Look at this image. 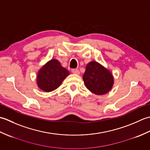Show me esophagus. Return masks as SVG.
<instances>
[{
    "instance_id": "esophagus-1",
    "label": "esophagus",
    "mask_w": 150,
    "mask_h": 150,
    "mask_svg": "<svg viewBox=\"0 0 150 150\" xmlns=\"http://www.w3.org/2000/svg\"><path fill=\"white\" fill-rule=\"evenodd\" d=\"M71 72L73 73H74V74H77V75H79V73H80V71H79L77 69H72Z\"/></svg>"
}]
</instances>
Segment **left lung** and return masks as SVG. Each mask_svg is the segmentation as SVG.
<instances>
[{"mask_svg":"<svg viewBox=\"0 0 150 150\" xmlns=\"http://www.w3.org/2000/svg\"><path fill=\"white\" fill-rule=\"evenodd\" d=\"M83 80L86 87L96 95L107 93L113 84V78L111 72L95 61L87 64Z\"/></svg>","mask_w":150,"mask_h":150,"instance_id":"obj_1","label":"left lung"}]
</instances>
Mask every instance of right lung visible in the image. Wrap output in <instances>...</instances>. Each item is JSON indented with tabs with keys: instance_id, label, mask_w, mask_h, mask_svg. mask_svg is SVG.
<instances>
[{
	"instance_id": "add662e5",
	"label": "right lung",
	"mask_w": 150,
	"mask_h": 150,
	"mask_svg": "<svg viewBox=\"0 0 150 150\" xmlns=\"http://www.w3.org/2000/svg\"><path fill=\"white\" fill-rule=\"evenodd\" d=\"M69 74L68 70L56 59L51 60L40 69L37 75V85L41 90L50 92L58 88Z\"/></svg>"
}]
</instances>
